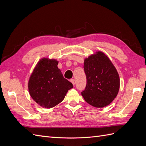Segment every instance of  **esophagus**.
<instances>
[{"label":"esophagus","instance_id":"34e87169","mask_svg":"<svg viewBox=\"0 0 146 146\" xmlns=\"http://www.w3.org/2000/svg\"><path fill=\"white\" fill-rule=\"evenodd\" d=\"M70 82H71L72 84H73V85H75V79L74 78H72V79H70Z\"/></svg>","mask_w":146,"mask_h":146}]
</instances>
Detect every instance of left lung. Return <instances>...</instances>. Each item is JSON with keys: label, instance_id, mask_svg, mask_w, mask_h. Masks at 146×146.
Segmentation results:
<instances>
[{"label": "left lung", "instance_id": "left-lung-1", "mask_svg": "<svg viewBox=\"0 0 146 146\" xmlns=\"http://www.w3.org/2000/svg\"><path fill=\"white\" fill-rule=\"evenodd\" d=\"M86 85L82 95L87 103L96 108L108 105L117 95L119 74L104 53L98 52L84 61Z\"/></svg>", "mask_w": 146, "mask_h": 146}]
</instances>
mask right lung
<instances>
[{
  "instance_id": "right-lung-1",
  "label": "right lung",
  "mask_w": 146,
  "mask_h": 146,
  "mask_svg": "<svg viewBox=\"0 0 146 146\" xmlns=\"http://www.w3.org/2000/svg\"><path fill=\"white\" fill-rule=\"evenodd\" d=\"M58 61L43 58L39 61L29 82V91L32 99L41 107L50 108L64 99L72 83L63 77L58 68Z\"/></svg>"
}]
</instances>
